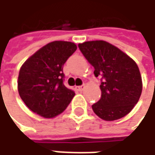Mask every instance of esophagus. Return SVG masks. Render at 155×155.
<instances>
[{"mask_svg":"<svg viewBox=\"0 0 155 155\" xmlns=\"http://www.w3.org/2000/svg\"><path fill=\"white\" fill-rule=\"evenodd\" d=\"M83 88H84V85H81V86H76V87H75V90H76V91H81L83 90Z\"/></svg>","mask_w":155,"mask_h":155,"instance_id":"obj_1","label":"esophagus"}]
</instances>
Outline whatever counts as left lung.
<instances>
[{"mask_svg":"<svg viewBox=\"0 0 155 155\" xmlns=\"http://www.w3.org/2000/svg\"><path fill=\"white\" fill-rule=\"evenodd\" d=\"M82 54L101 76V100L91 108L103 120L113 121L127 115L138 102L143 83L137 63L119 48L103 40L79 44Z\"/></svg>","mask_w":155,"mask_h":155,"instance_id":"8db88e82","label":"left lung"}]
</instances>
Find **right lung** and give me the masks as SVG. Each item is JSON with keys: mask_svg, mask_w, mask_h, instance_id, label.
Masks as SVG:
<instances>
[{"mask_svg": "<svg viewBox=\"0 0 155 155\" xmlns=\"http://www.w3.org/2000/svg\"><path fill=\"white\" fill-rule=\"evenodd\" d=\"M76 49L77 46L73 42L53 41L38 49L22 64L18 91L31 111L53 118L70 104L75 93L63 82V67Z\"/></svg>", "mask_w": 155, "mask_h": 155, "instance_id": "add662e5", "label": "right lung"}]
</instances>
